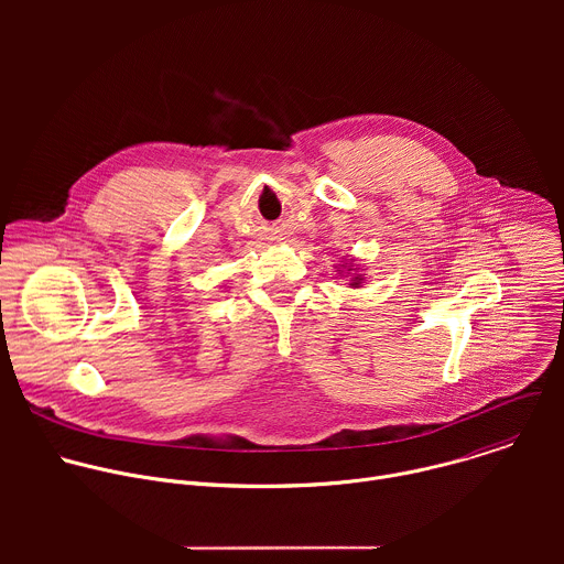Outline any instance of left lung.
<instances>
[{
	"label": "left lung",
	"instance_id": "8db88e82",
	"mask_svg": "<svg viewBox=\"0 0 564 564\" xmlns=\"http://www.w3.org/2000/svg\"><path fill=\"white\" fill-rule=\"evenodd\" d=\"M350 270H352V268H348V272H350ZM339 272H341V270H339ZM361 281H364V276H361V274H357V276L352 279V283H350V285H352V288H359V285H361Z\"/></svg>",
	"mask_w": 564,
	"mask_h": 564
}]
</instances>
